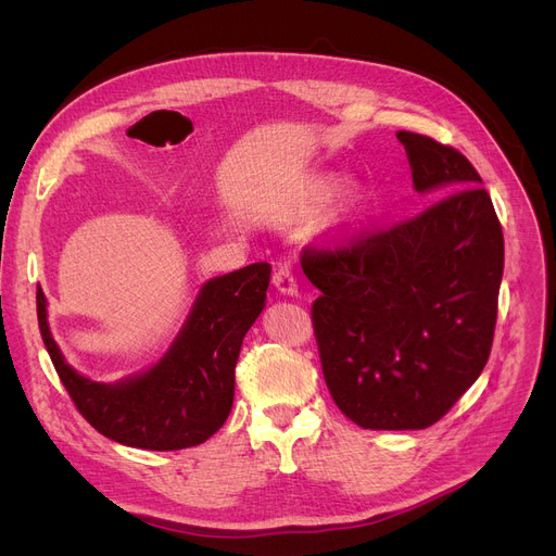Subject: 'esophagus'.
<instances>
[{
	"instance_id": "esophagus-1",
	"label": "esophagus",
	"mask_w": 556,
	"mask_h": 556,
	"mask_svg": "<svg viewBox=\"0 0 556 556\" xmlns=\"http://www.w3.org/2000/svg\"><path fill=\"white\" fill-rule=\"evenodd\" d=\"M273 283L283 295H298V277L290 270V266H279L273 275Z\"/></svg>"
}]
</instances>
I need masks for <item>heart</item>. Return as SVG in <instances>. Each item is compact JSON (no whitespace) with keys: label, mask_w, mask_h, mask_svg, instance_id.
<instances>
[{"label":"heart","mask_w":556,"mask_h":556,"mask_svg":"<svg viewBox=\"0 0 556 556\" xmlns=\"http://www.w3.org/2000/svg\"><path fill=\"white\" fill-rule=\"evenodd\" d=\"M338 191H340V180L333 178V175H325V178L311 180L302 191L275 200L268 207V214L277 220L304 218L319 210H325L327 204L338 195Z\"/></svg>","instance_id":"1"}]
</instances>
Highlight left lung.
Returning a JSON list of instances; mask_svg holds the SVG:
<instances>
[{
  "mask_svg": "<svg viewBox=\"0 0 556 556\" xmlns=\"http://www.w3.org/2000/svg\"><path fill=\"white\" fill-rule=\"evenodd\" d=\"M421 214L302 250L327 388L369 430L440 421L482 374L498 317L503 227L473 164L453 146L399 130Z\"/></svg>",
  "mask_w": 556,
  "mask_h": 556,
  "instance_id": "8db88e82",
  "label": "left lung"
}]
</instances>
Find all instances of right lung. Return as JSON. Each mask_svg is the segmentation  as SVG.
Masks as SVG:
<instances>
[{
	"label": "right lung",
	"mask_w": 556,
	"mask_h": 556,
	"mask_svg": "<svg viewBox=\"0 0 556 556\" xmlns=\"http://www.w3.org/2000/svg\"><path fill=\"white\" fill-rule=\"evenodd\" d=\"M270 263L261 261L207 281L170 352L119 386L76 374L49 333L38 288V327L58 378L76 410L108 440L146 451H180L207 442L233 403V367L241 342L266 304Z\"/></svg>",
	"instance_id": "obj_1"
}]
</instances>
